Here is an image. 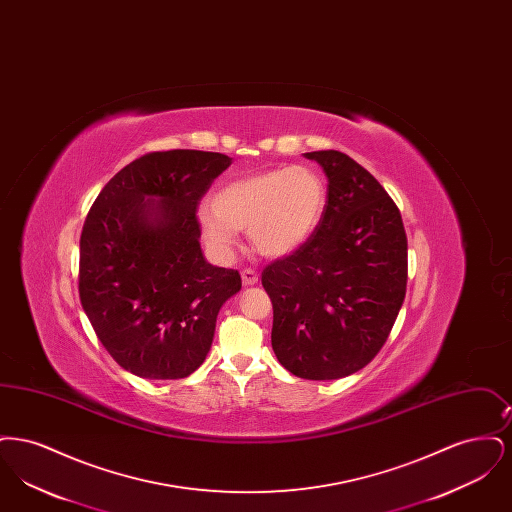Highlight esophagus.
Listing matches in <instances>:
<instances>
[{
	"mask_svg": "<svg viewBox=\"0 0 512 512\" xmlns=\"http://www.w3.org/2000/svg\"><path fill=\"white\" fill-rule=\"evenodd\" d=\"M242 282L244 286H255L259 282V274L253 268H245L242 270Z\"/></svg>",
	"mask_w": 512,
	"mask_h": 512,
	"instance_id": "34e87169",
	"label": "esophagus"
}]
</instances>
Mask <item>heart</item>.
<instances>
[{
    "label": "heart",
    "instance_id": "b5f03b06",
    "mask_svg": "<svg viewBox=\"0 0 512 512\" xmlns=\"http://www.w3.org/2000/svg\"><path fill=\"white\" fill-rule=\"evenodd\" d=\"M328 203L320 172L295 165L230 180L197 215L205 244L228 257L238 230L265 257H288L317 232Z\"/></svg>",
    "mask_w": 512,
    "mask_h": 512
}]
</instances>
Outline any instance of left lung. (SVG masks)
<instances>
[{"mask_svg": "<svg viewBox=\"0 0 512 512\" xmlns=\"http://www.w3.org/2000/svg\"><path fill=\"white\" fill-rule=\"evenodd\" d=\"M328 178L313 238L263 270L272 349L305 380H338L382 349L407 290V234L380 182L341 151H311Z\"/></svg>", "mask_w": 512, "mask_h": 512, "instance_id": "1", "label": "left lung"}]
</instances>
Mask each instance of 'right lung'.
Listing matches in <instances>:
<instances>
[{
    "label": "right lung",
    "mask_w": 512,
    "mask_h": 512,
    "mask_svg": "<svg viewBox=\"0 0 512 512\" xmlns=\"http://www.w3.org/2000/svg\"><path fill=\"white\" fill-rule=\"evenodd\" d=\"M232 159L155 151L99 192L80 236L78 293L99 341L149 380L190 376L205 361L220 307L242 290L238 270L205 261L197 205Z\"/></svg>",
    "instance_id": "obj_1"
}]
</instances>
